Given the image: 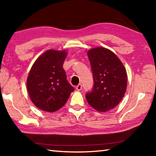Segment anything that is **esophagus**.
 Listing matches in <instances>:
<instances>
[{"instance_id": "esophagus-1", "label": "esophagus", "mask_w": 156, "mask_h": 156, "mask_svg": "<svg viewBox=\"0 0 156 156\" xmlns=\"http://www.w3.org/2000/svg\"><path fill=\"white\" fill-rule=\"evenodd\" d=\"M82 87H82V84H78V85L76 87V89H77L78 91H80L81 89H82Z\"/></svg>"}]
</instances>
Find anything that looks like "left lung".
I'll use <instances>...</instances> for the list:
<instances>
[{
    "instance_id": "obj_1",
    "label": "left lung",
    "mask_w": 156,
    "mask_h": 156,
    "mask_svg": "<svg viewBox=\"0 0 156 156\" xmlns=\"http://www.w3.org/2000/svg\"><path fill=\"white\" fill-rule=\"evenodd\" d=\"M87 56L94 78L92 90L86 94L88 103L98 112L113 109L125 96L127 76L122 62L104 47L89 50Z\"/></svg>"
}]
</instances>
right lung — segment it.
<instances>
[{
    "mask_svg": "<svg viewBox=\"0 0 156 156\" xmlns=\"http://www.w3.org/2000/svg\"><path fill=\"white\" fill-rule=\"evenodd\" d=\"M67 52L49 49L37 59L27 80L28 94L35 106L48 112L60 109L74 88L62 68Z\"/></svg>",
    "mask_w": 156,
    "mask_h": 156,
    "instance_id": "1",
    "label": "right lung"
}]
</instances>
